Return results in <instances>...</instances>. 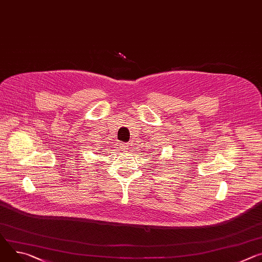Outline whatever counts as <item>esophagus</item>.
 <instances>
[{"instance_id":"esophagus-1","label":"esophagus","mask_w":262,"mask_h":262,"mask_svg":"<svg viewBox=\"0 0 262 262\" xmlns=\"http://www.w3.org/2000/svg\"><path fill=\"white\" fill-rule=\"evenodd\" d=\"M120 148H121L123 151H127L130 147H129V144H128V143H120Z\"/></svg>"}]
</instances>
